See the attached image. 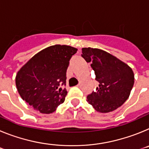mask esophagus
Listing matches in <instances>:
<instances>
[{"label": "esophagus", "instance_id": "obj_1", "mask_svg": "<svg viewBox=\"0 0 149 149\" xmlns=\"http://www.w3.org/2000/svg\"><path fill=\"white\" fill-rule=\"evenodd\" d=\"M77 87H81V83H79V84L77 85Z\"/></svg>", "mask_w": 149, "mask_h": 149}]
</instances>
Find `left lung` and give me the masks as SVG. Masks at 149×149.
<instances>
[{"instance_id":"8db88e82","label":"left lung","mask_w":149,"mask_h":149,"mask_svg":"<svg viewBox=\"0 0 149 149\" xmlns=\"http://www.w3.org/2000/svg\"><path fill=\"white\" fill-rule=\"evenodd\" d=\"M81 56L91 63L98 82L96 91L86 97L89 104L101 113L113 111L123 104L134 86L132 69L116 56L98 48H83Z\"/></svg>"}]
</instances>
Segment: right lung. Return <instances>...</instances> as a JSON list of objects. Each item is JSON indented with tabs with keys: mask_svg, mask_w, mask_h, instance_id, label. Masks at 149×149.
Wrapping results in <instances>:
<instances>
[{
	"mask_svg": "<svg viewBox=\"0 0 149 149\" xmlns=\"http://www.w3.org/2000/svg\"><path fill=\"white\" fill-rule=\"evenodd\" d=\"M77 49L50 46L33 56L17 73L15 84L22 99L42 113H51L65 101L66 71Z\"/></svg>",
	"mask_w": 149,
	"mask_h": 149,
	"instance_id": "right-lung-1",
	"label": "right lung"
}]
</instances>
